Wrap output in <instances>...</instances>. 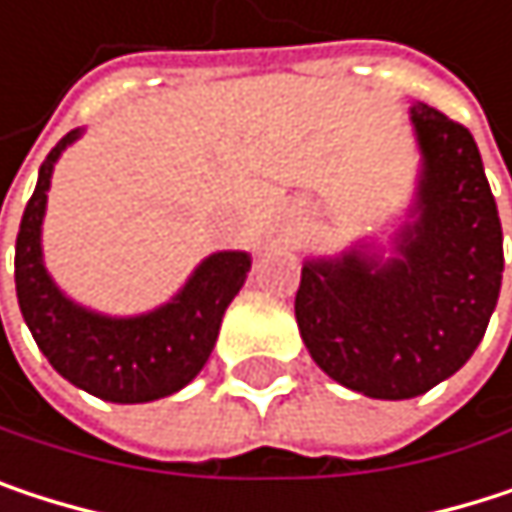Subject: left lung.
Listing matches in <instances>:
<instances>
[{
	"instance_id": "8db88e82",
	"label": "left lung",
	"mask_w": 512,
	"mask_h": 512,
	"mask_svg": "<svg viewBox=\"0 0 512 512\" xmlns=\"http://www.w3.org/2000/svg\"><path fill=\"white\" fill-rule=\"evenodd\" d=\"M423 154L411 223L393 256L310 259L295 319L313 361L373 399H411L450 379L480 346L501 292L504 235L471 130L414 104Z\"/></svg>"
}]
</instances>
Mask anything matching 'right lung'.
Wrapping results in <instances>:
<instances>
[{"label":"right lung","mask_w":512,"mask_h":512,"mask_svg":"<svg viewBox=\"0 0 512 512\" xmlns=\"http://www.w3.org/2000/svg\"><path fill=\"white\" fill-rule=\"evenodd\" d=\"M80 133L71 130L47 154L23 211L14 253L20 313L62 379L107 402L163 399L205 367L223 313L247 280L250 256L238 250L208 256L169 304L130 319L101 316L65 298L44 268L41 223L53 163Z\"/></svg>","instance_id":"add662e5"}]
</instances>
